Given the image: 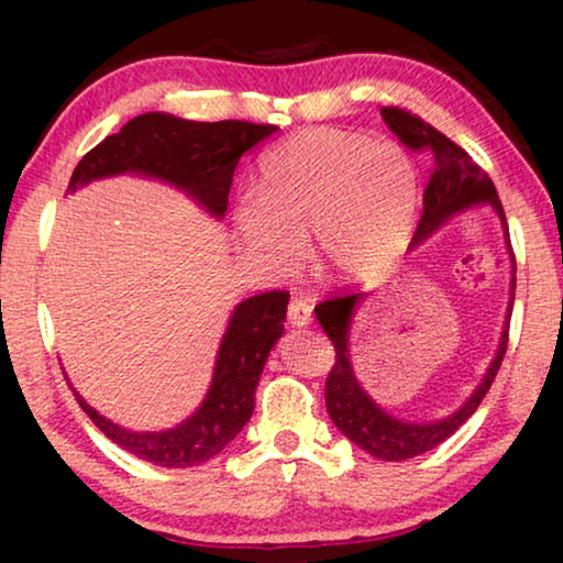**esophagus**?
Returning a JSON list of instances; mask_svg holds the SVG:
<instances>
[{
    "label": "esophagus",
    "instance_id": "obj_1",
    "mask_svg": "<svg viewBox=\"0 0 563 563\" xmlns=\"http://www.w3.org/2000/svg\"><path fill=\"white\" fill-rule=\"evenodd\" d=\"M287 320L291 328H307L312 322V307L305 299H291L287 307Z\"/></svg>",
    "mask_w": 563,
    "mask_h": 563
}]
</instances>
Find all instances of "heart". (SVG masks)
<instances>
[{"label": "heart", "mask_w": 563, "mask_h": 563, "mask_svg": "<svg viewBox=\"0 0 563 563\" xmlns=\"http://www.w3.org/2000/svg\"><path fill=\"white\" fill-rule=\"evenodd\" d=\"M418 168L395 143L312 128L261 161L258 197L233 205L235 233L261 264L291 272L312 235L320 272L368 282L402 256L418 210Z\"/></svg>", "instance_id": "b5f03b06"}]
</instances>
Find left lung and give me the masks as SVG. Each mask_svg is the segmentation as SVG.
I'll use <instances>...</instances> for the list:
<instances>
[{
    "label": "left lung",
    "mask_w": 563,
    "mask_h": 563,
    "mask_svg": "<svg viewBox=\"0 0 563 563\" xmlns=\"http://www.w3.org/2000/svg\"><path fill=\"white\" fill-rule=\"evenodd\" d=\"M382 118L389 125L391 133H395L405 145H410L415 151H426L428 156L433 158V174H430L426 195H422V214L418 230H415L412 235V245L428 241V238L433 235L435 230H441L453 214L472 210V207L489 205L492 210L497 212L499 222H503L505 245L507 251H510L512 261L510 302H507L505 328L503 335H499L495 358H492L487 374H484L479 387L472 391V397H468L456 412L445 415L441 420L410 422L395 418V415L384 412L358 384L356 372H353L349 341L353 314H356V307L366 295H338L314 307V318H318L320 328L325 330L335 349V364L330 368L325 382V407L330 420L335 422V428L341 430L351 443H356L358 449L372 453V456L382 461H405L435 449L438 443H443L445 438L456 433V430L476 412V407L482 405L484 395H487L492 382H495L499 364H503L507 351V330H510L515 299V256L510 249V233H507L503 202H499L495 184H492L489 176L474 164L472 156H468L464 148H459L451 137L438 133L433 125H428V122H422L410 112L399 110V107H384Z\"/></svg>",
    "instance_id": "left-lung-1"
}]
</instances>
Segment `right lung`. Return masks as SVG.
<instances>
[{
    "label": "right lung",
    "instance_id": "obj_1",
    "mask_svg": "<svg viewBox=\"0 0 563 563\" xmlns=\"http://www.w3.org/2000/svg\"><path fill=\"white\" fill-rule=\"evenodd\" d=\"M274 125L243 120L195 122L166 112L137 114L120 133L107 135L74 168L68 191L120 174H141L187 191L222 220L238 161L253 145L274 135ZM289 291H264L235 305L222 335L210 389L202 405L168 430L137 433L107 420L74 389L89 420L133 456L166 468L199 466L225 449L251 420L256 387L268 353L284 335Z\"/></svg>",
    "mask_w": 563,
    "mask_h": 563
}]
</instances>
